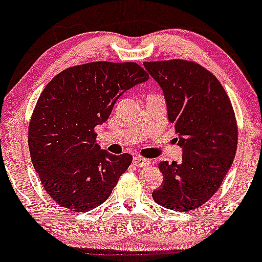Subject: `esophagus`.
Listing matches in <instances>:
<instances>
[{"instance_id": "34e87169", "label": "esophagus", "mask_w": 262, "mask_h": 262, "mask_svg": "<svg viewBox=\"0 0 262 262\" xmlns=\"http://www.w3.org/2000/svg\"><path fill=\"white\" fill-rule=\"evenodd\" d=\"M134 164H135V166H137V167H144V166L149 165L150 161L148 159H144V158H142V157H135Z\"/></svg>"}]
</instances>
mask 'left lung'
<instances>
[{
	"label": "left lung",
	"instance_id": "obj_1",
	"mask_svg": "<svg viewBox=\"0 0 262 262\" xmlns=\"http://www.w3.org/2000/svg\"><path fill=\"white\" fill-rule=\"evenodd\" d=\"M163 90L167 118L179 135L181 163H159L163 185L154 202L176 211L205 204L220 188L233 163L238 127L232 103L209 70L190 60L144 62Z\"/></svg>",
	"mask_w": 262,
	"mask_h": 262
}]
</instances>
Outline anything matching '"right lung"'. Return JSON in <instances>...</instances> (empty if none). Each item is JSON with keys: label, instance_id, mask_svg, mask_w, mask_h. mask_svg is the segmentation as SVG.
<instances>
[{"label": "right lung", "instance_id": "obj_1", "mask_svg": "<svg viewBox=\"0 0 262 262\" xmlns=\"http://www.w3.org/2000/svg\"><path fill=\"white\" fill-rule=\"evenodd\" d=\"M149 75L134 62H92L60 72L38 97L29 124L32 165L58 205L85 212L104 203L132 163L96 143L122 93Z\"/></svg>", "mask_w": 262, "mask_h": 262}]
</instances>
